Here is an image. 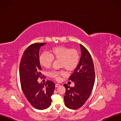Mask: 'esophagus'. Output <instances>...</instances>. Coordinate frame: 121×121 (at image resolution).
I'll return each mask as SVG.
<instances>
[{
  "instance_id": "esophagus-1",
  "label": "esophagus",
  "mask_w": 121,
  "mask_h": 121,
  "mask_svg": "<svg viewBox=\"0 0 121 121\" xmlns=\"http://www.w3.org/2000/svg\"><path fill=\"white\" fill-rule=\"evenodd\" d=\"M55 86H56V87H59V86H60V84L58 83H56V85H55Z\"/></svg>"
}]
</instances>
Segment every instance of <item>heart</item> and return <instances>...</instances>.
Returning <instances> with one entry per match:
<instances>
[{
	"label": "heart",
	"instance_id": "obj_1",
	"mask_svg": "<svg viewBox=\"0 0 121 121\" xmlns=\"http://www.w3.org/2000/svg\"><path fill=\"white\" fill-rule=\"evenodd\" d=\"M53 59L60 60L61 67L65 68L69 71H73L79 64V54L77 50L75 49L59 46L51 49L49 53L43 52L39 57V63L43 67L48 68L52 65ZM65 74L66 72L63 69L52 71L49 73L50 76L56 80L60 79V75Z\"/></svg>",
	"mask_w": 121,
	"mask_h": 121
}]
</instances>
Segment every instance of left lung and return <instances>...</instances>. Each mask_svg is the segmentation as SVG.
<instances>
[{
    "mask_svg": "<svg viewBox=\"0 0 121 121\" xmlns=\"http://www.w3.org/2000/svg\"><path fill=\"white\" fill-rule=\"evenodd\" d=\"M81 56L79 64L69 78L75 83L73 87L64 84L65 93V104L70 109H76L81 108L89 97L95 82L94 64L91 55L82 44Z\"/></svg>",
    "mask_w": 121,
    "mask_h": 121,
    "instance_id": "8db88e82",
    "label": "left lung"
}]
</instances>
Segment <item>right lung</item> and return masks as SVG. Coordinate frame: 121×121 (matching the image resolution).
<instances>
[{"label": "right lung", "mask_w": 121, "mask_h": 121, "mask_svg": "<svg viewBox=\"0 0 121 121\" xmlns=\"http://www.w3.org/2000/svg\"><path fill=\"white\" fill-rule=\"evenodd\" d=\"M46 43H35L25 50L22 56L19 69L20 79L23 92L30 104L36 109H44L52 104L55 84L49 80L39 83L38 79L44 77L40 71L39 52Z\"/></svg>", "instance_id": "1"}]
</instances>
